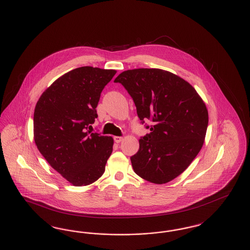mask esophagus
<instances>
[{
  "instance_id": "esophagus-1",
  "label": "esophagus",
  "mask_w": 250,
  "mask_h": 250,
  "mask_svg": "<svg viewBox=\"0 0 250 250\" xmlns=\"http://www.w3.org/2000/svg\"><path fill=\"white\" fill-rule=\"evenodd\" d=\"M123 140H124L123 137H118V136H115V137H114V142L116 143H121Z\"/></svg>"
}]
</instances>
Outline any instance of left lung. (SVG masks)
Returning <instances> with one entry per match:
<instances>
[{"label":"left lung","mask_w":250,"mask_h":250,"mask_svg":"<svg viewBox=\"0 0 250 250\" xmlns=\"http://www.w3.org/2000/svg\"><path fill=\"white\" fill-rule=\"evenodd\" d=\"M114 83L126 89L143 123L153 121L151 132L140 139V149L130 157L135 173L157 185L172 181L204 143L208 110L202 97L181 77L158 68L122 72Z\"/></svg>","instance_id":"1"}]
</instances>
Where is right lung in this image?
Segmentation results:
<instances>
[{"instance_id": "right-lung-1", "label": "right lung", "mask_w": 250, "mask_h": 250, "mask_svg": "<svg viewBox=\"0 0 250 250\" xmlns=\"http://www.w3.org/2000/svg\"><path fill=\"white\" fill-rule=\"evenodd\" d=\"M113 69L83 66L58 78L39 97L34 139L48 164L75 187L95 183L112 153L113 139L90 130Z\"/></svg>"}]
</instances>
